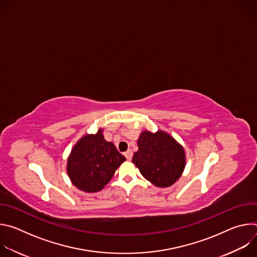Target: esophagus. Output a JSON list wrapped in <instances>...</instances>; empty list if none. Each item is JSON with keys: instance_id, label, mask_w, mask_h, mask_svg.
<instances>
[{"instance_id": "obj_1", "label": "esophagus", "mask_w": 257, "mask_h": 257, "mask_svg": "<svg viewBox=\"0 0 257 257\" xmlns=\"http://www.w3.org/2000/svg\"><path fill=\"white\" fill-rule=\"evenodd\" d=\"M124 155H125V157H126V159H127L128 161H130V160L132 159V157H133V153H132L131 150H128Z\"/></svg>"}]
</instances>
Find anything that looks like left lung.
Masks as SVG:
<instances>
[{"instance_id": "obj_1", "label": "left lung", "mask_w": 257, "mask_h": 257, "mask_svg": "<svg viewBox=\"0 0 257 257\" xmlns=\"http://www.w3.org/2000/svg\"><path fill=\"white\" fill-rule=\"evenodd\" d=\"M138 151L132 162L141 175L158 187H169L180 178L185 167V154L182 146L163 131H144L138 141Z\"/></svg>"}]
</instances>
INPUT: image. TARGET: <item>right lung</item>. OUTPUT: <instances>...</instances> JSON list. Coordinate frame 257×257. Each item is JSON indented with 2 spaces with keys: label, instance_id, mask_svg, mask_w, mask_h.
Masks as SVG:
<instances>
[{
  "label": "right lung",
  "instance_id": "add662e5",
  "mask_svg": "<svg viewBox=\"0 0 257 257\" xmlns=\"http://www.w3.org/2000/svg\"><path fill=\"white\" fill-rule=\"evenodd\" d=\"M125 160L99 130L95 135H85L77 142L69 157L67 171L77 188L96 192L106 185Z\"/></svg>",
  "mask_w": 257,
  "mask_h": 257
}]
</instances>
